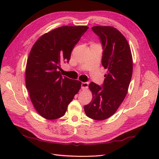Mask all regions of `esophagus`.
<instances>
[{"label":"esophagus","instance_id":"obj_1","mask_svg":"<svg viewBox=\"0 0 159 159\" xmlns=\"http://www.w3.org/2000/svg\"><path fill=\"white\" fill-rule=\"evenodd\" d=\"M88 85H89V82H82L81 83V89L83 90L87 89L88 88Z\"/></svg>","mask_w":159,"mask_h":159}]
</instances>
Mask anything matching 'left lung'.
Here are the masks:
<instances>
[{
	"mask_svg": "<svg viewBox=\"0 0 159 159\" xmlns=\"http://www.w3.org/2000/svg\"><path fill=\"white\" fill-rule=\"evenodd\" d=\"M92 30L102 42V64L107 74L102 87L89 84L93 98L84 111L88 117L102 121L112 116L125 98L132 78L133 58L127 40L116 28L95 26Z\"/></svg>",
	"mask_w": 159,
	"mask_h": 159,
	"instance_id": "left-lung-1",
	"label": "left lung"
}]
</instances>
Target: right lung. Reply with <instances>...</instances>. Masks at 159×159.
I'll return each mask as SVG.
<instances>
[{
    "mask_svg": "<svg viewBox=\"0 0 159 159\" xmlns=\"http://www.w3.org/2000/svg\"><path fill=\"white\" fill-rule=\"evenodd\" d=\"M87 26H64L44 34L33 45L26 68V86L37 112L46 119H58L78 93L81 82L63 77L60 64L69 62L71 51Z\"/></svg>",
    "mask_w": 159,
    "mask_h": 159,
    "instance_id": "1",
    "label": "right lung"
}]
</instances>
